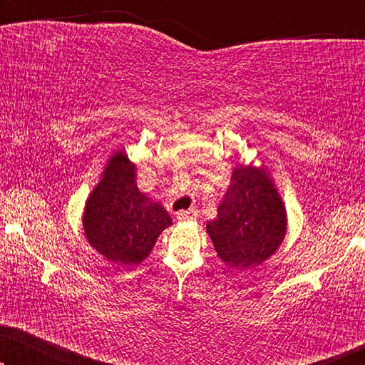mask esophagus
Wrapping results in <instances>:
<instances>
[{
    "instance_id": "obj_1",
    "label": "esophagus",
    "mask_w": 365,
    "mask_h": 365,
    "mask_svg": "<svg viewBox=\"0 0 365 365\" xmlns=\"http://www.w3.org/2000/svg\"><path fill=\"white\" fill-rule=\"evenodd\" d=\"M176 217L179 219V221H187V219H196V217H197V209L191 207V209H187V211L178 212Z\"/></svg>"
}]
</instances>
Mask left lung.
I'll return each instance as SVG.
<instances>
[{"instance_id": "8db88e82", "label": "left lung", "mask_w": 365, "mask_h": 365, "mask_svg": "<svg viewBox=\"0 0 365 365\" xmlns=\"http://www.w3.org/2000/svg\"><path fill=\"white\" fill-rule=\"evenodd\" d=\"M286 229V207L266 168H234L217 217L206 226L221 261L236 269L259 266L277 251Z\"/></svg>"}]
</instances>
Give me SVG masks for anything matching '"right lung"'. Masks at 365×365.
<instances>
[{
  "instance_id": "right-lung-1",
  "label": "right lung",
  "mask_w": 365,
  "mask_h": 365,
  "mask_svg": "<svg viewBox=\"0 0 365 365\" xmlns=\"http://www.w3.org/2000/svg\"><path fill=\"white\" fill-rule=\"evenodd\" d=\"M171 224L166 209L138 189L136 164L126 153L111 156L84 206L83 227L93 249L113 262L136 266Z\"/></svg>"
}]
</instances>
